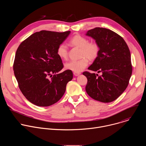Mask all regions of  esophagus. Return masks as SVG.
I'll return each mask as SVG.
<instances>
[{
    "mask_svg": "<svg viewBox=\"0 0 146 146\" xmlns=\"http://www.w3.org/2000/svg\"><path fill=\"white\" fill-rule=\"evenodd\" d=\"M73 74H74V75L75 76H79L80 74H81V73H77V72H73Z\"/></svg>",
    "mask_w": 146,
    "mask_h": 146,
    "instance_id": "obj_1",
    "label": "esophagus"
}]
</instances>
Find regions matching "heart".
<instances>
[{
  "mask_svg": "<svg viewBox=\"0 0 146 146\" xmlns=\"http://www.w3.org/2000/svg\"><path fill=\"white\" fill-rule=\"evenodd\" d=\"M69 43L71 46L80 48V56L82 57L78 60L66 62L65 68L67 70L79 73L88 65L89 63L88 58L94 60L98 55L99 52L98 45L95 43H89L88 40L84 37L76 35L70 39ZM56 53L61 59H66L68 56L67 46L64 44H60L57 48Z\"/></svg>",
  "mask_w": 146,
  "mask_h": 146,
  "instance_id": "1",
  "label": "heart"
}]
</instances>
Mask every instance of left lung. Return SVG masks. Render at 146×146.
<instances>
[{"label": "left lung", "instance_id": "1", "mask_svg": "<svg viewBox=\"0 0 146 146\" xmlns=\"http://www.w3.org/2000/svg\"><path fill=\"white\" fill-rule=\"evenodd\" d=\"M95 40L99 47L98 56L82 74L87 78L86 90L92 99L103 103L111 102L126 90L132 75L131 52L123 38L114 32L95 28L86 34Z\"/></svg>", "mask_w": 146, "mask_h": 146}]
</instances>
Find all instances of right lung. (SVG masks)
Segmentation results:
<instances>
[{"label":"right lung","mask_w":146,"mask_h":146,"mask_svg":"<svg viewBox=\"0 0 146 146\" xmlns=\"http://www.w3.org/2000/svg\"><path fill=\"white\" fill-rule=\"evenodd\" d=\"M70 33L41 31L23 41L16 51L13 70L19 88L36 106L47 107L56 103L73 78L71 70L60 72L64 65L56 53Z\"/></svg>","instance_id":"add662e5"}]
</instances>
